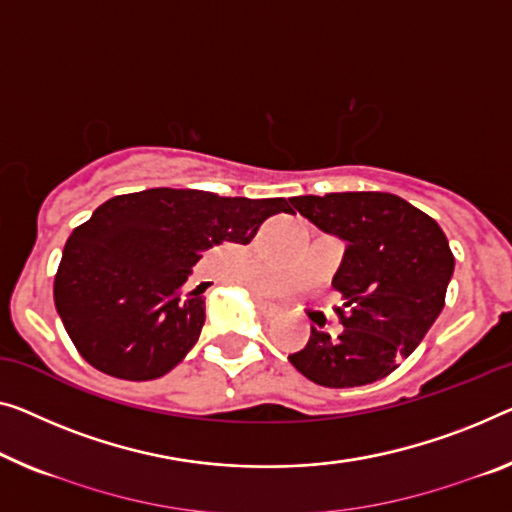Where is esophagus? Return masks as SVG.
Wrapping results in <instances>:
<instances>
[{
  "label": "esophagus",
  "instance_id": "1",
  "mask_svg": "<svg viewBox=\"0 0 512 512\" xmlns=\"http://www.w3.org/2000/svg\"><path fill=\"white\" fill-rule=\"evenodd\" d=\"M257 308H259V312H262V315H264L266 319H271V317H278V315H280V308H278V305H273V303L257 301Z\"/></svg>",
  "mask_w": 512,
  "mask_h": 512
}]
</instances>
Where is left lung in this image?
Returning <instances> with one entry per match:
<instances>
[{"label": "left lung", "mask_w": 512, "mask_h": 512, "mask_svg": "<svg viewBox=\"0 0 512 512\" xmlns=\"http://www.w3.org/2000/svg\"><path fill=\"white\" fill-rule=\"evenodd\" d=\"M294 209L347 241L333 287L340 335L312 326L308 345L289 354L303 377L326 388L384 379L421 345L444 310L455 257L437 220L391 193L299 195Z\"/></svg>", "instance_id": "8db88e82"}]
</instances>
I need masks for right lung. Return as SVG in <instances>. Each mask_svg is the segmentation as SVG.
Returning <instances> with one entry per match:
<instances>
[{
	"instance_id": "1",
	"label": "right lung",
	"mask_w": 512,
	"mask_h": 512,
	"mask_svg": "<svg viewBox=\"0 0 512 512\" xmlns=\"http://www.w3.org/2000/svg\"><path fill=\"white\" fill-rule=\"evenodd\" d=\"M289 213L285 197H220L149 188L101 204L68 236L55 305L68 338L105 375L147 381L170 372L200 338L202 292H183L190 266L220 243L253 241Z\"/></svg>"
}]
</instances>
